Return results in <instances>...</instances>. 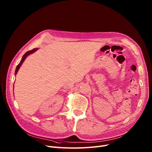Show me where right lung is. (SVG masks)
Segmentation results:
<instances>
[{
	"label": "right lung",
	"instance_id": "obj_1",
	"mask_svg": "<svg viewBox=\"0 0 152 152\" xmlns=\"http://www.w3.org/2000/svg\"><path fill=\"white\" fill-rule=\"evenodd\" d=\"M38 50V48H34V49H33L32 50H30V51H27L26 53H25V54H24V55L23 56V57H22V60L20 61V63L18 65V66H17V67H16V71H15V75H16V74L18 73V70H19V68H20V66L22 65V64H23V61H25V59H26V58L28 56V55H30V54H32V53H34L36 51H37Z\"/></svg>",
	"mask_w": 152,
	"mask_h": 152
}]
</instances>
